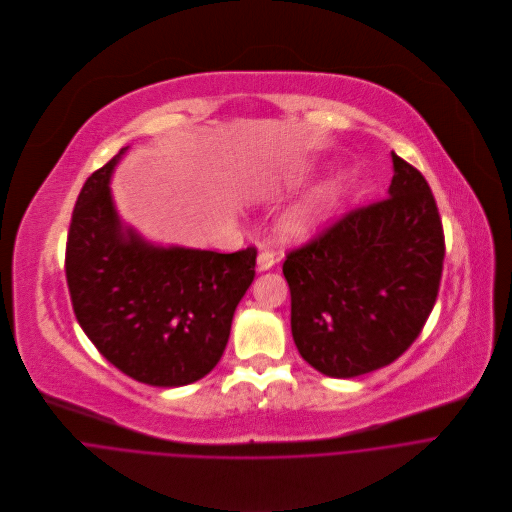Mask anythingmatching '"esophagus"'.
I'll list each match as a JSON object with an SVG mask.
<instances>
[{
    "label": "esophagus",
    "mask_w": 512,
    "mask_h": 512,
    "mask_svg": "<svg viewBox=\"0 0 512 512\" xmlns=\"http://www.w3.org/2000/svg\"><path fill=\"white\" fill-rule=\"evenodd\" d=\"M275 265V255L271 251H261L257 257V271H269Z\"/></svg>",
    "instance_id": "esophagus-1"
}]
</instances>
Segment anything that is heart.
Instances as JSON below:
<instances>
[{"instance_id": "obj_1", "label": "heart", "mask_w": 512, "mask_h": 512, "mask_svg": "<svg viewBox=\"0 0 512 512\" xmlns=\"http://www.w3.org/2000/svg\"><path fill=\"white\" fill-rule=\"evenodd\" d=\"M281 177L263 173L251 183V195L265 197L279 189ZM346 177L331 175L291 203L277 221V233L287 243H307L317 237L346 197Z\"/></svg>"}]
</instances>
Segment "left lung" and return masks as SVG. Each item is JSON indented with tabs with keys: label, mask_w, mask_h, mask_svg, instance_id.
<instances>
[{
	"label": "left lung",
	"mask_w": 512,
	"mask_h": 512,
	"mask_svg": "<svg viewBox=\"0 0 512 512\" xmlns=\"http://www.w3.org/2000/svg\"><path fill=\"white\" fill-rule=\"evenodd\" d=\"M388 199L346 215L287 255L291 333L301 358L329 378L398 360L438 295L444 233L420 170L392 152Z\"/></svg>",
	"instance_id": "1"
}]
</instances>
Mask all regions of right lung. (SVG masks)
I'll use <instances>...</instances> for the list:
<instances>
[{
    "mask_svg": "<svg viewBox=\"0 0 512 512\" xmlns=\"http://www.w3.org/2000/svg\"><path fill=\"white\" fill-rule=\"evenodd\" d=\"M128 146L84 183L70 223L66 279L76 319L122 374L156 388L205 378L221 360L257 251L158 245L126 225L110 191Z\"/></svg>",
    "mask_w": 512,
    "mask_h": 512,
    "instance_id": "obj_1",
    "label": "right lung"
}]
</instances>
